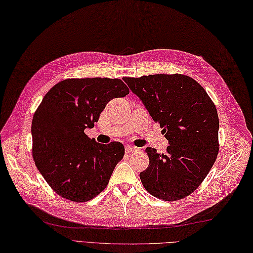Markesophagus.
I'll list each match as a JSON object with an SVG mask.
<instances>
[{
	"instance_id": "1",
	"label": "esophagus",
	"mask_w": 253,
	"mask_h": 253,
	"mask_svg": "<svg viewBox=\"0 0 253 253\" xmlns=\"http://www.w3.org/2000/svg\"><path fill=\"white\" fill-rule=\"evenodd\" d=\"M138 152V147L133 146V145H126V153H135Z\"/></svg>"
}]
</instances>
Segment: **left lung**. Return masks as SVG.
<instances>
[{"label": "left lung", "mask_w": 253, "mask_h": 253, "mask_svg": "<svg viewBox=\"0 0 253 253\" xmlns=\"http://www.w3.org/2000/svg\"><path fill=\"white\" fill-rule=\"evenodd\" d=\"M169 140L167 154L146 147L150 158L140 172L144 188L164 201L189 196L203 180L219 153V116L201 84L183 74L125 77Z\"/></svg>", "instance_id": "1"}]
</instances>
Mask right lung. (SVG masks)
Listing matches in <instances>:
<instances>
[{
	"label": "right lung",
	"mask_w": 253,
	"mask_h": 253,
	"mask_svg": "<svg viewBox=\"0 0 253 253\" xmlns=\"http://www.w3.org/2000/svg\"><path fill=\"white\" fill-rule=\"evenodd\" d=\"M129 92L118 78H69L52 86L33 115V160L57 195L86 202L107 187L125 146L101 144L84 134L113 98Z\"/></svg>",
	"instance_id": "add662e5"
}]
</instances>
